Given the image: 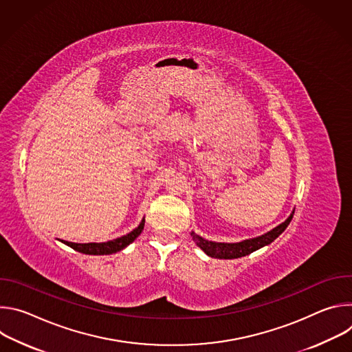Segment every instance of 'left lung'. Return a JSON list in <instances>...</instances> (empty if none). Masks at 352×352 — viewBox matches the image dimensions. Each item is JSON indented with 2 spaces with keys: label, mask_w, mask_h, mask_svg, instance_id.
<instances>
[{
  "label": "left lung",
  "mask_w": 352,
  "mask_h": 352,
  "mask_svg": "<svg viewBox=\"0 0 352 352\" xmlns=\"http://www.w3.org/2000/svg\"><path fill=\"white\" fill-rule=\"evenodd\" d=\"M292 216H294V212L289 214V217L284 223H281L280 226H277L272 231H269V232H266V234H263L261 236H256V238L245 239L242 242H235V243L213 242V241H208V239H205L202 236H199L195 232H190V236H192L193 242L210 258H216V259H238V258L246 256L249 254L255 252V250H258V249L272 243L288 227L289 221L292 220Z\"/></svg>",
  "instance_id": "1"
}]
</instances>
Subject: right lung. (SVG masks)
<instances>
[{"label":"right lung","mask_w":352,"mask_h":352,"mask_svg":"<svg viewBox=\"0 0 352 352\" xmlns=\"http://www.w3.org/2000/svg\"><path fill=\"white\" fill-rule=\"evenodd\" d=\"M144 227V219L140 221V224L132 230L129 234L116 238L113 241H107V242H90V243H75V242H68V241H61L65 245L71 246L72 249L78 250L80 254H86V255H111L116 252H120L124 248H126L131 242H133L142 232Z\"/></svg>","instance_id":"right-lung-1"}]
</instances>
